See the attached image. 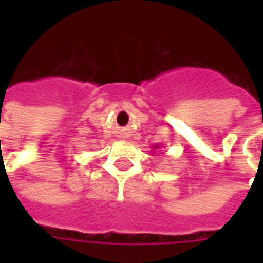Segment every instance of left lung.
<instances>
[{
  "instance_id": "8db88e82",
  "label": "left lung",
  "mask_w": 263,
  "mask_h": 263,
  "mask_svg": "<svg viewBox=\"0 0 263 263\" xmlns=\"http://www.w3.org/2000/svg\"><path fill=\"white\" fill-rule=\"evenodd\" d=\"M154 148H155V149H158V148H159V145H156V146H154Z\"/></svg>"
}]
</instances>
